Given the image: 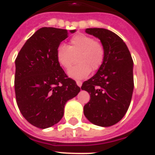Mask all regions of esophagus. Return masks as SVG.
<instances>
[{
	"instance_id": "34e87169",
	"label": "esophagus",
	"mask_w": 155,
	"mask_h": 155,
	"mask_svg": "<svg viewBox=\"0 0 155 155\" xmlns=\"http://www.w3.org/2000/svg\"><path fill=\"white\" fill-rule=\"evenodd\" d=\"M76 83H77V85H78V86L79 87H81V85H82V82H81V81H77Z\"/></svg>"
}]
</instances>
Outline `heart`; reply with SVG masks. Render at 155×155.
<instances>
[{
	"mask_svg": "<svg viewBox=\"0 0 155 155\" xmlns=\"http://www.w3.org/2000/svg\"><path fill=\"white\" fill-rule=\"evenodd\" d=\"M78 55V64L68 70L69 77L74 79H84L91 72L101 68L104 60V48L93 37L85 34H77L70 39V46L59 44L56 49V58L60 66L68 69Z\"/></svg>",
	"mask_w": 155,
	"mask_h": 155,
	"instance_id": "b5f03b06",
	"label": "heart"
}]
</instances>
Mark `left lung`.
Masks as SVG:
<instances>
[{"label":"left lung","instance_id":"1","mask_svg":"<svg viewBox=\"0 0 155 155\" xmlns=\"http://www.w3.org/2000/svg\"><path fill=\"white\" fill-rule=\"evenodd\" d=\"M85 32L101 40L104 60L97 74L82 84L81 89L90 95L84 115L93 124L112 126L122 120L131 103L133 60L124 42L114 32L104 28H87Z\"/></svg>","mask_w":155,"mask_h":155}]
</instances>
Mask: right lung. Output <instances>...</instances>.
Instances as JSON below:
<instances>
[{
    "instance_id": "1",
    "label": "right lung",
    "mask_w": 155,
    "mask_h": 155,
    "mask_svg": "<svg viewBox=\"0 0 155 155\" xmlns=\"http://www.w3.org/2000/svg\"><path fill=\"white\" fill-rule=\"evenodd\" d=\"M67 37L66 29L42 28L26 41L15 61L18 108L28 122L39 128L59 122L66 103L81 90L56 58L57 47Z\"/></svg>"
}]
</instances>
